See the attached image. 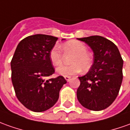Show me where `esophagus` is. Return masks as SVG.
I'll use <instances>...</instances> for the list:
<instances>
[{"label":"esophagus","mask_w":130,"mask_h":130,"mask_svg":"<svg viewBox=\"0 0 130 130\" xmlns=\"http://www.w3.org/2000/svg\"><path fill=\"white\" fill-rule=\"evenodd\" d=\"M64 78L66 79L67 81H69L71 79V76H64Z\"/></svg>","instance_id":"esophagus-1"}]
</instances>
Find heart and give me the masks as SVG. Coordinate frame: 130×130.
<instances>
[{"label":"heart","instance_id":"b5f03b06","mask_svg":"<svg viewBox=\"0 0 130 130\" xmlns=\"http://www.w3.org/2000/svg\"><path fill=\"white\" fill-rule=\"evenodd\" d=\"M65 53H74L71 59V65H61L56 68L57 74L63 76H69L79 73L83 69L88 70L93 63V56L88 52L87 46L84 43L71 40L61 46ZM50 61L54 66L57 67L62 62V54L58 46H54L50 52Z\"/></svg>","mask_w":130,"mask_h":130}]
</instances>
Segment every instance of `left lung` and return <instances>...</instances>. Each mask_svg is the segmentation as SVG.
Listing matches in <instances>:
<instances>
[{"label": "left lung", "mask_w": 130, "mask_h": 130, "mask_svg": "<svg viewBox=\"0 0 130 130\" xmlns=\"http://www.w3.org/2000/svg\"><path fill=\"white\" fill-rule=\"evenodd\" d=\"M77 39L86 43L93 52V63L86 75L78 77L77 98L81 105L99 111L109 107L117 98L122 81L123 60L117 46L103 37Z\"/></svg>", "instance_id": "8db88e82"}]
</instances>
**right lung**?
<instances>
[{
    "mask_svg": "<svg viewBox=\"0 0 130 130\" xmlns=\"http://www.w3.org/2000/svg\"><path fill=\"white\" fill-rule=\"evenodd\" d=\"M57 39L41 34L27 37L20 42L11 61V79L16 96L32 111L44 112L54 106L61 88L67 84L61 76L45 80L54 73L49 56Z\"/></svg>",
    "mask_w": 130,
    "mask_h": 130,
    "instance_id": "obj_1",
    "label": "right lung"
}]
</instances>
